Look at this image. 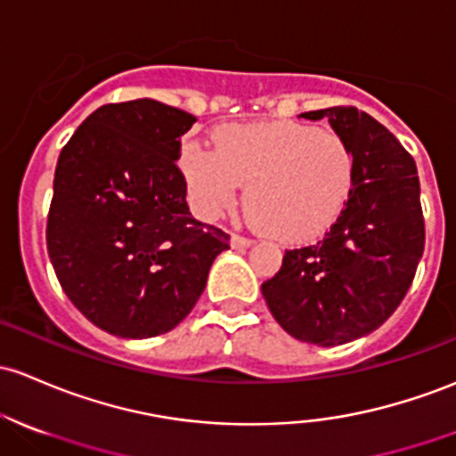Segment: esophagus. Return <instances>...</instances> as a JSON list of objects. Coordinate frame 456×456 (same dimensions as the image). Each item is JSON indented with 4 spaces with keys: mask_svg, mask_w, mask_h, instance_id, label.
Segmentation results:
<instances>
[{
    "mask_svg": "<svg viewBox=\"0 0 456 456\" xmlns=\"http://www.w3.org/2000/svg\"><path fill=\"white\" fill-rule=\"evenodd\" d=\"M252 239H246V237H241V234H232V237H230V246H232L234 249H243V248H249L252 246Z\"/></svg>",
    "mask_w": 456,
    "mask_h": 456,
    "instance_id": "obj_1",
    "label": "esophagus"
}]
</instances>
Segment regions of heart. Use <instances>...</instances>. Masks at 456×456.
I'll list each match as a JSON object with an SVG mask.
<instances>
[{
  "label": "heart",
  "instance_id": "heart-1",
  "mask_svg": "<svg viewBox=\"0 0 456 456\" xmlns=\"http://www.w3.org/2000/svg\"><path fill=\"white\" fill-rule=\"evenodd\" d=\"M213 143L189 139L178 151L191 207L207 222L237 204L241 184L254 222L289 243L322 237L344 213L356 160L337 132L300 121L228 124Z\"/></svg>",
  "mask_w": 456,
  "mask_h": 456
}]
</instances>
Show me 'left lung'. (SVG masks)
<instances>
[{
    "mask_svg": "<svg viewBox=\"0 0 456 456\" xmlns=\"http://www.w3.org/2000/svg\"><path fill=\"white\" fill-rule=\"evenodd\" d=\"M328 119L354 151V187L344 213L315 246L287 249L261 285L273 320L322 347L374 332L413 282L424 252L415 160L374 117L352 106L302 112Z\"/></svg>",
    "mask_w": 456,
    "mask_h": 456,
    "instance_id": "left-lung-1",
    "label": "left lung"
}]
</instances>
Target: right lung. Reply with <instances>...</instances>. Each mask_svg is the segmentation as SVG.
Returning a JSON list of instances; mask_svg holds the SVG:
<instances>
[{
	"mask_svg": "<svg viewBox=\"0 0 456 456\" xmlns=\"http://www.w3.org/2000/svg\"><path fill=\"white\" fill-rule=\"evenodd\" d=\"M195 117L141 97L100 106L61 151L47 252L62 291L102 330L148 339L202 296L228 234L193 219L175 167Z\"/></svg>",
	"mask_w": 456,
	"mask_h": 456,
	"instance_id": "add662e5",
	"label": "right lung"
}]
</instances>
